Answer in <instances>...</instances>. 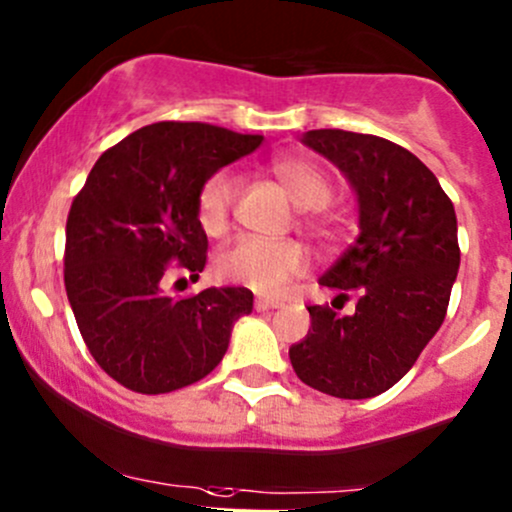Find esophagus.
Masks as SVG:
<instances>
[{
    "label": "esophagus",
    "instance_id": "1",
    "mask_svg": "<svg viewBox=\"0 0 512 512\" xmlns=\"http://www.w3.org/2000/svg\"><path fill=\"white\" fill-rule=\"evenodd\" d=\"M282 306V301H274V299H265V296H257L255 299V308L257 311H272V308Z\"/></svg>",
    "mask_w": 512,
    "mask_h": 512
}]
</instances>
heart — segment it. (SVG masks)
Returning <instances> with one entry per match:
<instances>
[{
  "instance_id": "b5f03b06",
  "label": "heart",
  "mask_w": 512,
  "mask_h": 512,
  "mask_svg": "<svg viewBox=\"0 0 512 512\" xmlns=\"http://www.w3.org/2000/svg\"><path fill=\"white\" fill-rule=\"evenodd\" d=\"M269 170L289 199L303 211L323 209L333 199V179L308 157H277ZM235 194L238 182L228 170H218L204 179L196 194V216L206 233L221 235L228 228ZM306 265V250L294 240L243 238L218 255L216 272L226 282L245 284L260 294H279L291 279L299 277Z\"/></svg>"
}]
</instances>
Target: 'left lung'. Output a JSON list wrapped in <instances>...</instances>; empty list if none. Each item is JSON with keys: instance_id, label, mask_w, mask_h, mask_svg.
Segmentation results:
<instances>
[{"instance_id": "1", "label": "left lung", "mask_w": 512, "mask_h": 512, "mask_svg": "<svg viewBox=\"0 0 512 512\" xmlns=\"http://www.w3.org/2000/svg\"><path fill=\"white\" fill-rule=\"evenodd\" d=\"M301 143L328 157L357 196L355 245L318 284L359 299L350 316L308 306L311 328L289 347L291 367L328 396H379L408 374L445 320L459 272L457 213L435 174L391 140L320 128Z\"/></svg>"}]
</instances>
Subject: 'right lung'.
Here are the masks:
<instances>
[{
	"mask_svg": "<svg viewBox=\"0 0 512 512\" xmlns=\"http://www.w3.org/2000/svg\"><path fill=\"white\" fill-rule=\"evenodd\" d=\"M262 140L209 123H153L106 150L72 201L67 299L92 357L126 389L170 393L204 379L235 320L252 311L245 286L177 301L162 294V277L179 262L199 279L209 247L199 187Z\"/></svg>",
	"mask_w": 512,
	"mask_h": 512,
	"instance_id": "1",
	"label": "right lung"
}]
</instances>
